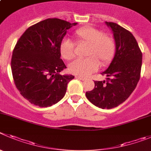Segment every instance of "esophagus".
I'll return each mask as SVG.
<instances>
[{"label":"esophagus","mask_w":151,"mask_h":151,"mask_svg":"<svg viewBox=\"0 0 151 151\" xmlns=\"http://www.w3.org/2000/svg\"><path fill=\"white\" fill-rule=\"evenodd\" d=\"M76 78H78V79L81 80V81H85V80H86L87 78H85V77H82V76H76Z\"/></svg>","instance_id":"1"}]
</instances>
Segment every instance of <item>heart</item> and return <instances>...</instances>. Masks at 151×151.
Segmentation results:
<instances>
[{"instance_id": "b5f03b06", "label": "heart", "mask_w": 151, "mask_h": 151, "mask_svg": "<svg viewBox=\"0 0 151 151\" xmlns=\"http://www.w3.org/2000/svg\"><path fill=\"white\" fill-rule=\"evenodd\" d=\"M78 45H87L85 55L88 58L78 59L69 65L72 73L87 76L96 71L99 62L102 66H107L112 61L116 54L117 44L114 37L106 34L103 30L85 26L78 28L74 33ZM60 53L63 59L73 60L76 57V44L69 39L60 42Z\"/></svg>"}]
</instances>
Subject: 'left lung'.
<instances>
[{
    "instance_id": "8db88e82",
    "label": "left lung",
    "mask_w": 151,
    "mask_h": 151,
    "mask_svg": "<svg viewBox=\"0 0 151 151\" xmlns=\"http://www.w3.org/2000/svg\"><path fill=\"white\" fill-rule=\"evenodd\" d=\"M106 23L114 34L115 56L102 73L107 81H95L94 88L86 92V96L94 106L110 109L124 103L135 90L140 79L142 53L132 33L114 22Z\"/></svg>"
}]
</instances>
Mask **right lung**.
Listing matches in <instances>:
<instances>
[{"label": "right lung", "instance_id": "obj_1", "mask_svg": "<svg viewBox=\"0 0 151 151\" xmlns=\"http://www.w3.org/2000/svg\"><path fill=\"white\" fill-rule=\"evenodd\" d=\"M76 24L47 19L29 27L16 42L11 59L12 78L21 95L31 104L48 107L64 96L74 76L59 74L66 68L60 45L67 30Z\"/></svg>", "mask_w": 151, "mask_h": 151}]
</instances>
